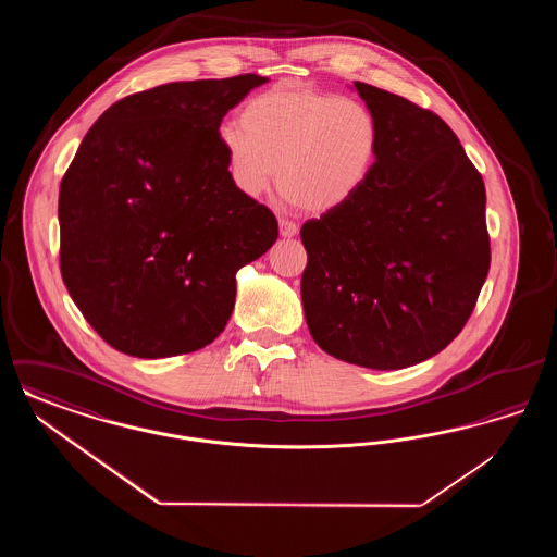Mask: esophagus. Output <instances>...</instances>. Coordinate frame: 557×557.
Returning <instances> with one entry per match:
<instances>
[{
  "label": "esophagus",
  "instance_id": "34e87169",
  "mask_svg": "<svg viewBox=\"0 0 557 557\" xmlns=\"http://www.w3.org/2000/svg\"><path fill=\"white\" fill-rule=\"evenodd\" d=\"M298 234V227H296V223H292V221H280V236L282 238H294Z\"/></svg>",
  "mask_w": 557,
  "mask_h": 557
}]
</instances>
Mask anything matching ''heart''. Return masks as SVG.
<instances>
[{
  "label": "heart",
  "instance_id": "b5f03b06",
  "mask_svg": "<svg viewBox=\"0 0 557 557\" xmlns=\"http://www.w3.org/2000/svg\"><path fill=\"white\" fill-rule=\"evenodd\" d=\"M219 148L242 196H263L277 177L290 202L327 214L368 184L380 150V125L359 100L275 85L246 102L242 125L221 127Z\"/></svg>",
  "mask_w": 557,
  "mask_h": 557
}]
</instances>
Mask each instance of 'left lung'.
<instances>
[{
    "label": "left lung",
    "instance_id": "left-lung-1",
    "mask_svg": "<svg viewBox=\"0 0 557 557\" xmlns=\"http://www.w3.org/2000/svg\"><path fill=\"white\" fill-rule=\"evenodd\" d=\"M380 125L363 189L307 221L302 311L327 355L403 370L441 352L474 311L491 265L486 191L434 112L355 81Z\"/></svg>",
    "mask_w": 557,
    "mask_h": 557
}]
</instances>
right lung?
<instances>
[{"label": "right lung", "mask_w": 557, "mask_h": 557, "mask_svg": "<svg viewBox=\"0 0 557 557\" xmlns=\"http://www.w3.org/2000/svg\"><path fill=\"white\" fill-rule=\"evenodd\" d=\"M259 75L133 94L94 123L58 200L60 269L83 318L139 359L194 352L223 332L236 273L277 221L232 184L219 125Z\"/></svg>", "instance_id": "1"}]
</instances>
